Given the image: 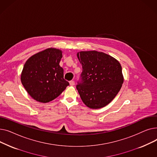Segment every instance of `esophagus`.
Listing matches in <instances>:
<instances>
[{"mask_svg":"<svg viewBox=\"0 0 157 157\" xmlns=\"http://www.w3.org/2000/svg\"><path fill=\"white\" fill-rule=\"evenodd\" d=\"M69 83H70L71 86H74V85H75V82H74V81H71L69 82Z\"/></svg>","mask_w":157,"mask_h":157,"instance_id":"34e87169","label":"esophagus"}]
</instances>
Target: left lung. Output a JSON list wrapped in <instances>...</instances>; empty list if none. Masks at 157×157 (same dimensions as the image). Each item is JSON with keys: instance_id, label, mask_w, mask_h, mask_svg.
<instances>
[{"instance_id": "obj_1", "label": "left lung", "mask_w": 157, "mask_h": 157, "mask_svg": "<svg viewBox=\"0 0 157 157\" xmlns=\"http://www.w3.org/2000/svg\"><path fill=\"white\" fill-rule=\"evenodd\" d=\"M83 71L76 88L88 108L98 109L110 103L123 83L121 66L111 56L97 51L77 54Z\"/></svg>"}]
</instances>
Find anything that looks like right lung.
<instances>
[{"mask_svg":"<svg viewBox=\"0 0 157 157\" xmlns=\"http://www.w3.org/2000/svg\"><path fill=\"white\" fill-rule=\"evenodd\" d=\"M62 57L60 49L48 48L32 56L25 63L21 83L36 101L50 102L69 85L63 78V69L59 65Z\"/></svg>","mask_w":157,"mask_h":157,"instance_id":"1","label":"right lung"}]
</instances>
